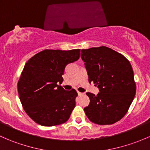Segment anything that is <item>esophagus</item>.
Returning <instances> with one entry per match:
<instances>
[{
  "instance_id": "34e87169",
  "label": "esophagus",
  "mask_w": 150,
  "mask_h": 150,
  "mask_svg": "<svg viewBox=\"0 0 150 150\" xmlns=\"http://www.w3.org/2000/svg\"><path fill=\"white\" fill-rule=\"evenodd\" d=\"M78 96H82V95L83 94V93H82V92L78 91Z\"/></svg>"
}]
</instances>
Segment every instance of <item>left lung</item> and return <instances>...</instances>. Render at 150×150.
<instances>
[{"label":"left lung","instance_id":"1","mask_svg":"<svg viewBox=\"0 0 150 150\" xmlns=\"http://www.w3.org/2000/svg\"><path fill=\"white\" fill-rule=\"evenodd\" d=\"M81 59L89 83L99 88L95 95L86 93L90 104L84 108L92 122L111 125L128 112L136 94L134 71L129 61L120 53L106 46L81 50Z\"/></svg>","mask_w":150,"mask_h":150}]
</instances>
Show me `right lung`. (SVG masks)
I'll return each mask as SVG.
<instances>
[{"label": "right lung", "instance_id": "add662e5", "mask_svg": "<svg viewBox=\"0 0 150 150\" xmlns=\"http://www.w3.org/2000/svg\"><path fill=\"white\" fill-rule=\"evenodd\" d=\"M81 49H46L25 64L18 82V93L29 117L43 126L64 123L75 107L78 93L59 86L66 66L77 61Z\"/></svg>", "mask_w": 150, "mask_h": 150}]
</instances>
